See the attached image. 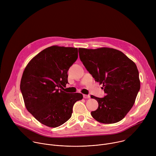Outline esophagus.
Masks as SVG:
<instances>
[{
	"label": "esophagus",
	"mask_w": 156,
	"mask_h": 156,
	"mask_svg": "<svg viewBox=\"0 0 156 156\" xmlns=\"http://www.w3.org/2000/svg\"><path fill=\"white\" fill-rule=\"evenodd\" d=\"M83 98L84 99H88L90 98V95H86V94H83Z\"/></svg>",
	"instance_id": "obj_1"
}]
</instances>
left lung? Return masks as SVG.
I'll return each instance as SVG.
<instances>
[{"mask_svg": "<svg viewBox=\"0 0 156 156\" xmlns=\"http://www.w3.org/2000/svg\"><path fill=\"white\" fill-rule=\"evenodd\" d=\"M79 56L95 81L103 84L104 98L93 95L99 104L92 117L102 123L122 120L132 108L140 90L136 64L123 52L112 48H79Z\"/></svg>", "mask_w": 156, "mask_h": 156, "instance_id": "8db88e82", "label": "left lung"}]
</instances>
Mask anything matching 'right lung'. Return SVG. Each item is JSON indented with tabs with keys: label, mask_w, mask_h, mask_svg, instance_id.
I'll use <instances>...</instances> for the list:
<instances>
[{
	"label": "right lung",
	"mask_w": 156,
	"mask_h": 156,
	"mask_svg": "<svg viewBox=\"0 0 156 156\" xmlns=\"http://www.w3.org/2000/svg\"><path fill=\"white\" fill-rule=\"evenodd\" d=\"M78 58V49L57 46L42 51L28 63L20 90L28 112L40 123L58 127L72 117L80 93L62 91L68 83V70Z\"/></svg>",
	"instance_id": "right-lung-1"
}]
</instances>
